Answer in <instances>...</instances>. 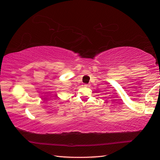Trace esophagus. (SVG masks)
Listing matches in <instances>:
<instances>
[{
  "label": "esophagus",
  "instance_id": "34e87169",
  "mask_svg": "<svg viewBox=\"0 0 160 160\" xmlns=\"http://www.w3.org/2000/svg\"><path fill=\"white\" fill-rule=\"evenodd\" d=\"M91 87V85L90 84H84V87H87V88H88V87Z\"/></svg>",
  "mask_w": 160,
  "mask_h": 160
}]
</instances>
